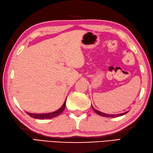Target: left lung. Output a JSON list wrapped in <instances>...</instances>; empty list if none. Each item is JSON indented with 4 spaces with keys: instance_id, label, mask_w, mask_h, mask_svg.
<instances>
[{
    "instance_id": "left-lung-1",
    "label": "left lung",
    "mask_w": 153,
    "mask_h": 153,
    "mask_svg": "<svg viewBox=\"0 0 153 153\" xmlns=\"http://www.w3.org/2000/svg\"><path fill=\"white\" fill-rule=\"evenodd\" d=\"M92 108H93V110L94 111L97 113L98 115H101V116H103V117H119V116H122V115H125V114H126V113H127L128 112H125V113H120V114H118V115H109V114H105V113H102V112H100V111H98V110H97V109H95L93 106H92Z\"/></svg>"
}]
</instances>
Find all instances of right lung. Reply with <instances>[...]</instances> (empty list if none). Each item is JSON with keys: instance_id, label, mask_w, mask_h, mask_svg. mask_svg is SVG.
<instances>
[{"instance_id": "obj_1", "label": "right lung", "mask_w": 153, "mask_h": 153, "mask_svg": "<svg viewBox=\"0 0 153 153\" xmlns=\"http://www.w3.org/2000/svg\"><path fill=\"white\" fill-rule=\"evenodd\" d=\"M66 101V99L65 102H64V104H63L62 107L60 108V109H59L58 110H56V111H54V112L49 113H44V114H36V113H28V112H27V111H26V113L30 117H33V118H34V119H49L54 118V117L60 115V113H61L64 111V109H65V108Z\"/></svg>"}]
</instances>
